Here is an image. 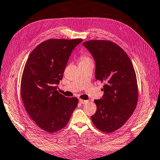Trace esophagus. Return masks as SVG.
<instances>
[{"mask_svg":"<svg viewBox=\"0 0 160 160\" xmlns=\"http://www.w3.org/2000/svg\"><path fill=\"white\" fill-rule=\"evenodd\" d=\"M79 102L81 103V104H85L88 101H85V100H82V99H79Z\"/></svg>","mask_w":160,"mask_h":160,"instance_id":"obj_1","label":"esophagus"}]
</instances>
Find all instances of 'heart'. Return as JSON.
<instances>
[{
	"label": "heart",
	"mask_w": 160,
	"mask_h": 160,
	"mask_svg": "<svg viewBox=\"0 0 160 160\" xmlns=\"http://www.w3.org/2000/svg\"><path fill=\"white\" fill-rule=\"evenodd\" d=\"M80 62H87V61H91L92 59L89 58L88 56L85 54H82L80 56Z\"/></svg>",
	"instance_id": "b5f03b06"
}]
</instances>
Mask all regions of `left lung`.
<instances>
[{
    "mask_svg": "<svg viewBox=\"0 0 160 160\" xmlns=\"http://www.w3.org/2000/svg\"><path fill=\"white\" fill-rule=\"evenodd\" d=\"M82 45L95 60L96 80L105 83L104 94L94 101L97 109L91 118L98 129L110 133L123 126L137 107L135 71L127 53L114 42L96 39Z\"/></svg>",
    "mask_w": 160,
    "mask_h": 160,
    "instance_id": "1",
    "label": "left lung"
}]
</instances>
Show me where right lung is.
Listing matches in <instances>:
<instances>
[{
    "label": "right lung",
    "instance_id": "1",
    "mask_svg": "<svg viewBox=\"0 0 160 160\" xmlns=\"http://www.w3.org/2000/svg\"><path fill=\"white\" fill-rule=\"evenodd\" d=\"M82 39H51L31 52L21 82V95L30 118L42 130L53 133L68 123L78 99L59 93L56 84L62 79L73 50Z\"/></svg>",
    "mask_w": 160,
    "mask_h": 160
}]
</instances>
